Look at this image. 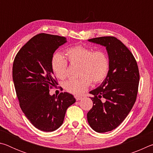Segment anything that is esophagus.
I'll return each instance as SVG.
<instances>
[{
    "label": "esophagus",
    "mask_w": 153,
    "mask_h": 153,
    "mask_svg": "<svg viewBox=\"0 0 153 153\" xmlns=\"http://www.w3.org/2000/svg\"><path fill=\"white\" fill-rule=\"evenodd\" d=\"M75 98H76V100H80L81 99H82V97H81V96L76 95L75 96Z\"/></svg>",
    "instance_id": "obj_1"
}]
</instances>
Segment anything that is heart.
Instances as JSON below:
<instances>
[{
	"instance_id": "b5f03b06",
	"label": "heart",
	"mask_w": 153,
	"mask_h": 153,
	"mask_svg": "<svg viewBox=\"0 0 153 153\" xmlns=\"http://www.w3.org/2000/svg\"><path fill=\"white\" fill-rule=\"evenodd\" d=\"M65 55L71 65H79V78L68 80L64 84V88L68 92L82 94L88 89L92 82L98 84L107 76L109 60L105 52L94 51L92 48L76 46L67 48ZM51 68L57 78L64 79L67 77V62L61 54L56 53L53 56Z\"/></svg>"
}]
</instances>
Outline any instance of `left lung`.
Here are the masks:
<instances>
[{
  "mask_svg": "<svg viewBox=\"0 0 153 153\" xmlns=\"http://www.w3.org/2000/svg\"><path fill=\"white\" fill-rule=\"evenodd\" d=\"M88 41L105 46L109 60L107 76L90 92L94 95L93 106L87 114L90 127L104 133L120 126L132 108L138 94V67L132 53L115 37L103 36Z\"/></svg>",
  "mask_w": 153,
  "mask_h": 153,
  "instance_id": "8db88e82",
  "label": "left lung"
}]
</instances>
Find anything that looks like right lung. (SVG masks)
<instances>
[{"label": "right lung", "mask_w": 153, "mask_h": 153, "mask_svg": "<svg viewBox=\"0 0 153 153\" xmlns=\"http://www.w3.org/2000/svg\"><path fill=\"white\" fill-rule=\"evenodd\" d=\"M67 42L63 36L39 33L28 41L15 56L13 79L19 106L31 123L44 131H53L63 123L66 111L76 102L74 96L49 90L58 85L51 68L55 51Z\"/></svg>", "instance_id": "obj_1"}]
</instances>
